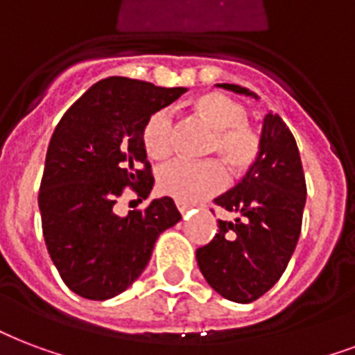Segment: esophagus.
Instances as JSON below:
<instances>
[{"mask_svg": "<svg viewBox=\"0 0 355 355\" xmlns=\"http://www.w3.org/2000/svg\"><path fill=\"white\" fill-rule=\"evenodd\" d=\"M177 208H178V212L182 214V216L184 214H188V210H189L188 205H182V202H177Z\"/></svg>", "mask_w": 355, "mask_h": 355, "instance_id": "esophagus-1", "label": "esophagus"}]
</instances>
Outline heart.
Instances as JSON below:
<instances>
[{
	"label": "heart",
	"instance_id": "b5f03b06",
	"mask_svg": "<svg viewBox=\"0 0 355 355\" xmlns=\"http://www.w3.org/2000/svg\"><path fill=\"white\" fill-rule=\"evenodd\" d=\"M191 112L214 130L205 153L218 156L232 175H242L255 166L262 148L261 134L248 123V107L242 102L223 93H207L191 102ZM141 143L153 159H164L171 153L173 119L169 112L159 110L147 119ZM156 182L162 193L177 202L197 205L223 189L225 169L218 159H175L159 167Z\"/></svg>",
	"mask_w": 355,
	"mask_h": 355
}]
</instances>
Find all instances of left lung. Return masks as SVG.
I'll use <instances>...</instances> for the list:
<instances>
[{"instance_id":"obj_1","label":"left lung","mask_w":355,"mask_h":355,"mask_svg":"<svg viewBox=\"0 0 355 355\" xmlns=\"http://www.w3.org/2000/svg\"><path fill=\"white\" fill-rule=\"evenodd\" d=\"M218 87L259 98L232 83ZM261 141V156L242 182L214 199L236 218L218 221L212 242L196 253L208 285L236 304L255 302L279 281L296 250L307 197L296 139L279 115L264 117Z\"/></svg>"}]
</instances>
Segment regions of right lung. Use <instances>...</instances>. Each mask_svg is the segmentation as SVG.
<instances>
[{
	"label": "right lung",
	"mask_w": 355,
	"mask_h": 355,
	"mask_svg": "<svg viewBox=\"0 0 355 355\" xmlns=\"http://www.w3.org/2000/svg\"><path fill=\"white\" fill-rule=\"evenodd\" d=\"M186 91L112 76L76 100L53 130L39 193L42 234L61 279L78 296L104 302L126 291L159 234L180 221L171 197L124 218L115 202L126 188L148 197L154 178L141 130Z\"/></svg>",
	"instance_id": "1"
}]
</instances>
